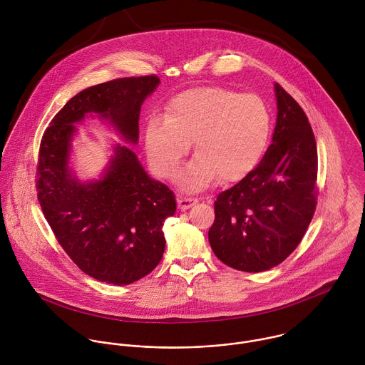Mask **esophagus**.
<instances>
[{
	"instance_id": "esophagus-1",
	"label": "esophagus",
	"mask_w": 365,
	"mask_h": 365,
	"mask_svg": "<svg viewBox=\"0 0 365 365\" xmlns=\"http://www.w3.org/2000/svg\"><path fill=\"white\" fill-rule=\"evenodd\" d=\"M197 203V199L195 197H189V196H179L178 197V206L180 210H187L192 206H195Z\"/></svg>"
}]
</instances>
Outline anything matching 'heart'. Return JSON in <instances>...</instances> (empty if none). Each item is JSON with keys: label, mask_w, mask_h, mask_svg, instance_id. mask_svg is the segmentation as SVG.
Instances as JSON below:
<instances>
[{"label": "heart", "mask_w": 365, "mask_h": 365, "mask_svg": "<svg viewBox=\"0 0 365 365\" xmlns=\"http://www.w3.org/2000/svg\"><path fill=\"white\" fill-rule=\"evenodd\" d=\"M271 130V113L259 96L219 86L196 87L173 97L163 118H149L146 158L158 176L172 179L193 141L196 156L182 172L180 186L200 190L219 179L232 183L259 165Z\"/></svg>", "instance_id": "obj_1"}]
</instances>
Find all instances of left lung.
Instances as JSON below:
<instances>
[{
	"instance_id": "obj_1",
	"label": "left lung",
	"mask_w": 365,
	"mask_h": 365,
	"mask_svg": "<svg viewBox=\"0 0 365 365\" xmlns=\"http://www.w3.org/2000/svg\"><path fill=\"white\" fill-rule=\"evenodd\" d=\"M272 144L259 165L215 202L209 242L221 262L262 272L285 261L316 210L317 149L302 107L278 83Z\"/></svg>"
}]
</instances>
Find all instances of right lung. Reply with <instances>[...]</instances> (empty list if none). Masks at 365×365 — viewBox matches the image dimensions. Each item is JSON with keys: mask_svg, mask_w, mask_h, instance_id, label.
Listing matches in <instances>:
<instances>
[{"mask_svg": "<svg viewBox=\"0 0 365 365\" xmlns=\"http://www.w3.org/2000/svg\"><path fill=\"white\" fill-rule=\"evenodd\" d=\"M159 83L141 76L84 88L55 115L41 143L36 190L45 219L74 264L100 282L130 285L155 269L165 251L163 221L175 215L176 200L131 148L117 143L101 176L80 180L71 166L74 125L97 115L137 145L141 106Z\"/></svg>", "mask_w": 365, "mask_h": 365, "instance_id": "add662e5", "label": "right lung"}]
</instances>
